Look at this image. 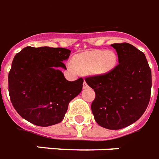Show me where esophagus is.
Returning <instances> with one entry per match:
<instances>
[{
	"label": "esophagus",
	"mask_w": 159,
	"mask_h": 159,
	"mask_svg": "<svg viewBox=\"0 0 159 159\" xmlns=\"http://www.w3.org/2000/svg\"><path fill=\"white\" fill-rule=\"evenodd\" d=\"M83 88H84V89H87V88H88V84H87V83H86L85 81H84V84H83Z\"/></svg>",
	"instance_id": "34e87169"
}]
</instances>
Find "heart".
<instances>
[{
  "label": "heart",
  "mask_w": 159,
  "mask_h": 159,
  "mask_svg": "<svg viewBox=\"0 0 159 159\" xmlns=\"http://www.w3.org/2000/svg\"><path fill=\"white\" fill-rule=\"evenodd\" d=\"M116 64L117 57L112 51L93 50L77 55L75 64L70 61L69 66L71 69L76 70L78 68L84 73L92 72L94 75H106L111 72Z\"/></svg>",
  "instance_id": "heart-1"
}]
</instances>
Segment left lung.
Here are the masks:
<instances>
[{"instance_id": "obj_1", "label": "left lung", "mask_w": 159, "mask_h": 159, "mask_svg": "<svg viewBox=\"0 0 159 159\" xmlns=\"http://www.w3.org/2000/svg\"><path fill=\"white\" fill-rule=\"evenodd\" d=\"M119 64L106 75L85 79L95 92L91 109L96 122L119 130L141 117L150 99L152 75L144 53L130 43H114Z\"/></svg>"}]
</instances>
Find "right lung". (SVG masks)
Instances as JSON below:
<instances>
[{
    "label": "right lung",
    "instance_id": "1",
    "mask_svg": "<svg viewBox=\"0 0 159 159\" xmlns=\"http://www.w3.org/2000/svg\"><path fill=\"white\" fill-rule=\"evenodd\" d=\"M70 51L63 48L26 47L14 57L8 75L12 105L24 119L50 126L64 119L69 102L80 93L84 80L68 81L61 69Z\"/></svg>",
    "mask_w": 159,
    "mask_h": 159
}]
</instances>
